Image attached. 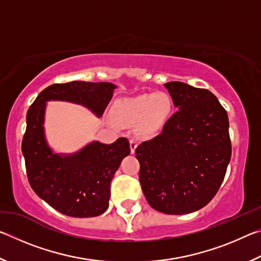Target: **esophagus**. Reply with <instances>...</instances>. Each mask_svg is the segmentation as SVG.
Wrapping results in <instances>:
<instances>
[{
	"mask_svg": "<svg viewBox=\"0 0 261 261\" xmlns=\"http://www.w3.org/2000/svg\"><path fill=\"white\" fill-rule=\"evenodd\" d=\"M137 145H138V143H137V140L135 138H131L130 139V148H131V153H135L136 148H137Z\"/></svg>",
	"mask_w": 261,
	"mask_h": 261,
	"instance_id": "obj_1",
	"label": "esophagus"
}]
</instances>
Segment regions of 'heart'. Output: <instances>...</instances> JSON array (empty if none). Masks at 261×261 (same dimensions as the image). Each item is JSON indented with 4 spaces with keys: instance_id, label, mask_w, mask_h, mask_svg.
Masks as SVG:
<instances>
[{
    "instance_id": "heart-1",
    "label": "heart",
    "mask_w": 261,
    "mask_h": 261,
    "mask_svg": "<svg viewBox=\"0 0 261 261\" xmlns=\"http://www.w3.org/2000/svg\"><path fill=\"white\" fill-rule=\"evenodd\" d=\"M171 112V100L166 93L143 94L123 99L116 106L115 120L123 126H135L141 136L155 135Z\"/></svg>"
}]
</instances>
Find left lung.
I'll list each match as a JSON object with an SVG mask.
<instances>
[{
    "label": "left lung",
    "mask_w": 261,
    "mask_h": 261,
    "mask_svg": "<svg viewBox=\"0 0 261 261\" xmlns=\"http://www.w3.org/2000/svg\"><path fill=\"white\" fill-rule=\"evenodd\" d=\"M177 108L162 132L136 148L148 204L188 214L213 199L231 158L228 115L216 96L182 82L165 84Z\"/></svg>",
    "instance_id": "obj_1"
}]
</instances>
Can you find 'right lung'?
<instances>
[{"mask_svg":"<svg viewBox=\"0 0 261 261\" xmlns=\"http://www.w3.org/2000/svg\"><path fill=\"white\" fill-rule=\"evenodd\" d=\"M112 83L71 82L45 88L26 115L21 143L26 173L33 191L60 213L72 218H93L109 206L110 182L123 159L130 154L124 137L113 144L91 141L69 154L55 153L45 135L48 101L82 105L101 117L112 100Z\"/></svg>","mask_w":261,"mask_h":261,"instance_id":"right-lung-1","label":"right lung"}]
</instances>
